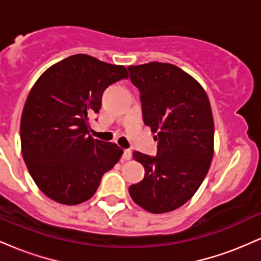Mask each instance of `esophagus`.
I'll list each match as a JSON object with an SVG mask.
<instances>
[{
    "label": "esophagus",
    "instance_id": "esophagus-1",
    "mask_svg": "<svg viewBox=\"0 0 261 261\" xmlns=\"http://www.w3.org/2000/svg\"><path fill=\"white\" fill-rule=\"evenodd\" d=\"M131 155H133V153H131L130 149H125L124 153H122V160L130 161L131 160Z\"/></svg>",
    "mask_w": 261,
    "mask_h": 261
}]
</instances>
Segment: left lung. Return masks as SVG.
Wrapping results in <instances>:
<instances>
[{"label":"left lung","mask_w":261,"mask_h":261,"mask_svg":"<svg viewBox=\"0 0 261 261\" xmlns=\"http://www.w3.org/2000/svg\"><path fill=\"white\" fill-rule=\"evenodd\" d=\"M139 88L143 121L158 141L155 157L134 152L145 178L128 188L137 205L152 214L180 207L193 197L214 157V118L205 89L172 64L128 66Z\"/></svg>","instance_id":"1"}]
</instances>
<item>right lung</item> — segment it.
<instances>
[{
    "label": "right lung",
    "mask_w": 261,
    "mask_h": 261,
    "mask_svg": "<svg viewBox=\"0 0 261 261\" xmlns=\"http://www.w3.org/2000/svg\"><path fill=\"white\" fill-rule=\"evenodd\" d=\"M127 77L124 66L77 54L47 68L33 86L20 120L22 154L49 199L87 201L120 160L116 143L89 135V119L99 113L106 88Z\"/></svg>",
    "instance_id": "right-lung-1"
}]
</instances>
